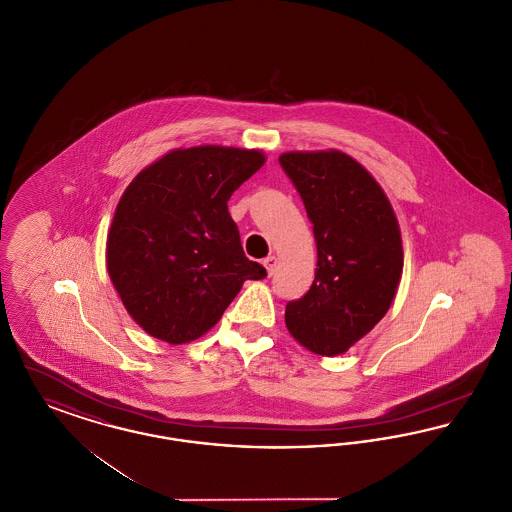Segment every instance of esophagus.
<instances>
[{"label": "esophagus", "mask_w": 512, "mask_h": 512, "mask_svg": "<svg viewBox=\"0 0 512 512\" xmlns=\"http://www.w3.org/2000/svg\"><path fill=\"white\" fill-rule=\"evenodd\" d=\"M276 257L274 255H270L267 259H263V267L267 268L268 276H272L274 274V270H276Z\"/></svg>", "instance_id": "obj_1"}]
</instances>
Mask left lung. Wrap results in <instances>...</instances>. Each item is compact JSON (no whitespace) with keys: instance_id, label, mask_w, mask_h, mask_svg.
I'll return each mask as SVG.
<instances>
[{"instance_id":"left-lung-1","label":"left lung","mask_w":512,"mask_h":512,"mask_svg":"<svg viewBox=\"0 0 512 512\" xmlns=\"http://www.w3.org/2000/svg\"><path fill=\"white\" fill-rule=\"evenodd\" d=\"M278 161L313 222L318 257L311 290L286 305V326L309 351L341 355L384 318L397 293L399 222L380 184L347 153L290 151Z\"/></svg>"}]
</instances>
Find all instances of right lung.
<instances>
[{
    "mask_svg": "<svg viewBox=\"0 0 512 512\" xmlns=\"http://www.w3.org/2000/svg\"><path fill=\"white\" fill-rule=\"evenodd\" d=\"M265 165L259 149H172L124 190L107 234V270L128 315L172 345L209 332L245 280L267 270L245 257L228 199Z\"/></svg>",
    "mask_w": 512,
    "mask_h": 512,
    "instance_id": "add662e5",
    "label": "right lung"
}]
</instances>
